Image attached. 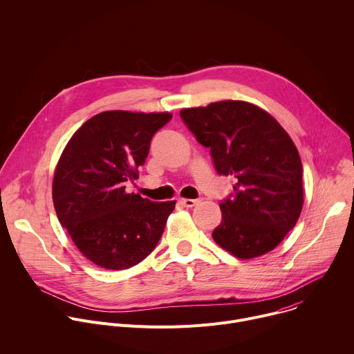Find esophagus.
<instances>
[{
  "label": "esophagus",
  "mask_w": 354,
  "mask_h": 354,
  "mask_svg": "<svg viewBox=\"0 0 354 354\" xmlns=\"http://www.w3.org/2000/svg\"><path fill=\"white\" fill-rule=\"evenodd\" d=\"M179 201H180V204H183L185 207L192 208V207H194L196 204H198V203L201 201V198H197V200H193V198H180Z\"/></svg>",
  "instance_id": "1"
}]
</instances>
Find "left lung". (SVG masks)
Segmentation results:
<instances>
[{"label": "left lung", "mask_w": 354, "mask_h": 354, "mask_svg": "<svg viewBox=\"0 0 354 354\" xmlns=\"http://www.w3.org/2000/svg\"><path fill=\"white\" fill-rule=\"evenodd\" d=\"M180 118L209 149L216 172L234 180V192L219 204L222 221L214 241L243 260L275 249L303 207V167L289 135L268 112L246 101L185 108Z\"/></svg>", "instance_id": "left-lung-1"}]
</instances>
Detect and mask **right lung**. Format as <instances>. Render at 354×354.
<instances>
[{"label":"right lung","mask_w":354,"mask_h":354,"mask_svg":"<svg viewBox=\"0 0 354 354\" xmlns=\"http://www.w3.org/2000/svg\"><path fill=\"white\" fill-rule=\"evenodd\" d=\"M168 112L105 111L86 121L64 149L53 200L61 225L91 263L128 270L157 246L176 201L156 203L127 193L146 162Z\"/></svg>","instance_id":"add662e5"}]
</instances>
